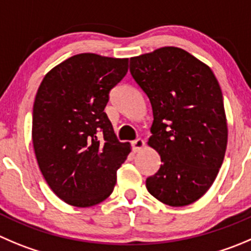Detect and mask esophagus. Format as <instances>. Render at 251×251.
<instances>
[{
	"instance_id": "obj_1",
	"label": "esophagus",
	"mask_w": 251,
	"mask_h": 251,
	"mask_svg": "<svg viewBox=\"0 0 251 251\" xmlns=\"http://www.w3.org/2000/svg\"><path fill=\"white\" fill-rule=\"evenodd\" d=\"M144 145H145V143H144V140L143 139H135V140H133L132 142V147H133V150H134L135 152L137 151H140V150L143 149V148H144Z\"/></svg>"
}]
</instances>
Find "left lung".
<instances>
[{
  "label": "left lung",
  "mask_w": 251,
  "mask_h": 251,
  "mask_svg": "<svg viewBox=\"0 0 251 251\" xmlns=\"http://www.w3.org/2000/svg\"><path fill=\"white\" fill-rule=\"evenodd\" d=\"M130 74L151 103L148 145L161 159L148 191L168 206L193 203L209 190L226 155L221 86L208 65L176 47L133 56Z\"/></svg>",
  "instance_id": "obj_1"
}]
</instances>
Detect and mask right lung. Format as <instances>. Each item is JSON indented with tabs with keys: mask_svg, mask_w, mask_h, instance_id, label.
<instances>
[{
	"mask_svg": "<svg viewBox=\"0 0 251 251\" xmlns=\"http://www.w3.org/2000/svg\"><path fill=\"white\" fill-rule=\"evenodd\" d=\"M127 71L128 59L82 52L52 68L38 88L35 157L49 187L68 204L91 207L113 192L117 170L132 149L118 142L104 107Z\"/></svg>",
	"mask_w": 251,
	"mask_h": 251,
	"instance_id": "obj_1",
	"label": "right lung"
}]
</instances>
